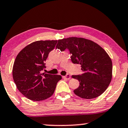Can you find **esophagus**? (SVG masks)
I'll return each mask as SVG.
<instances>
[{
  "label": "esophagus",
  "mask_w": 128,
  "mask_h": 128,
  "mask_svg": "<svg viewBox=\"0 0 128 128\" xmlns=\"http://www.w3.org/2000/svg\"><path fill=\"white\" fill-rule=\"evenodd\" d=\"M63 78H64V79H66V80H70V76L69 75H68H68H66V76H63Z\"/></svg>",
  "instance_id": "obj_1"
}]
</instances>
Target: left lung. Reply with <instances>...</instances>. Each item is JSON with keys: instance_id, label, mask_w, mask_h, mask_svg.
<instances>
[{"instance_id": "8db88e82", "label": "left lung", "mask_w": 128, "mask_h": 128, "mask_svg": "<svg viewBox=\"0 0 128 128\" xmlns=\"http://www.w3.org/2000/svg\"><path fill=\"white\" fill-rule=\"evenodd\" d=\"M56 48H68L73 64H80L82 74L73 75L80 82L74 91L78 97L86 99L96 98L103 93L112 78V62L102 47L92 41L72 37L58 40Z\"/></svg>"}]
</instances>
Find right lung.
I'll use <instances>...</instances> for the list:
<instances>
[{
    "mask_svg": "<svg viewBox=\"0 0 128 128\" xmlns=\"http://www.w3.org/2000/svg\"><path fill=\"white\" fill-rule=\"evenodd\" d=\"M57 42H34L25 47L16 58L12 69L14 81L20 92L30 100L39 102L50 97L62 79L59 75L42 73L48 53Z\"/></svg>",
    "mask_w": 128,
    "mask_h": 128,
    "instance_id": "add662e5",
    "label": "right lung"
}]
</instances>
